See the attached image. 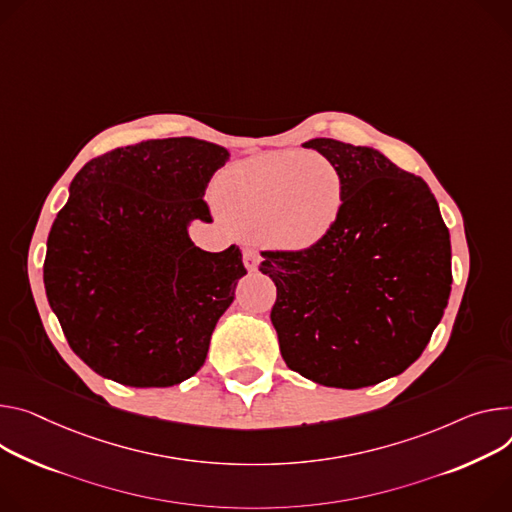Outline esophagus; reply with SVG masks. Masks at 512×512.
Masks as SVG:
<instances>
[{
	"instance_id": "esophagus-1",
	"label": "esophagus",
	"mask_w": 512,
	"mask_h": 512,
	"mask_svg": "<svg viewBox=\"0 0 512 512\" xmlns=\"http://www.w3.org/2000/svg\"><path fill=\"white\" fill-rule=\"evenodd\" d=\"M243 259H245V267H247L249 271H255V269H257V265H259V253H257V251L247 249V251L243 253Z\"/></svg>"
}]
</instances>
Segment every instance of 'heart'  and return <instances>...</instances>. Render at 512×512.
Here are the masks:
<instances>
[{
  "instance_id": "obj_1",
  "label": "heart",
  "mask_w": 512,
  "mask_h": 512,
  "mask_svg": "<svg viewBox=\"0 0 512 512\" xmlns=\"http://www.w3.org/2000/svg\"><path fill=\"white\" fill-rule=\"evenodd\" d=\"M216 198L239 230L282 247L314 245L343 208V179L327 159L269 153L228 167L216 179Z\"/></svg>"
}]
</instances>
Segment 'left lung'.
<instances>
[{"label":"left lung","mask_w":512,"mask_h":512,"mask_svg":"<svg viewBox=\"0 0 512 512\" xmlns=\"http://www.w3.org/2000/svg\"><path fill=\"white\" fill-rule=\"evenodd\" d=\"M343 208L314 245L261 251L286 365L331 388L380 384L425 351L451 292L449 230L429 185L382 153L314 138Z\"/></svg>","instance_id":"8db88e82"}]
</instances>
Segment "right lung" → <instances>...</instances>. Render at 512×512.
Wrapping results in <instances>:
<instances>
[{"label": "right lung", "mask_w": 512, "mask_h": 512, "mask_svg": "<svg viewBox=\"0 0 512 512\" xmlns=\"http://www.w3.org/2000/svg\"><path fill=\"white\" fill-rule=\"evenodd\" d=\"M226 149L153 138L98 155L71 181L44 259V288L69 347L96 374L167 388L204 365L218 318L247 273L237 245L188 235Z\"/></svg>", "instance_id": "right-lung-1"}]
</instances>
